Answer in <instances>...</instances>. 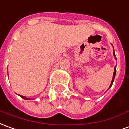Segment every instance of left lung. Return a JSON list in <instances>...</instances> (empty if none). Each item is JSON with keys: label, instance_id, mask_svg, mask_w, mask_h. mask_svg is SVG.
Segmentation results:
<instances>
[{"label": "left lung", "instance_id": "1", "mask_svg": "<svg viewBox=\"0 0 129 129\" xmlns=\"http://www.w3.org/2000/svg\"><path fill=\"white\" fill-rule=\"evenodd\" d=\"M113 55L115 56V58L117 60V58H116V56H115V51H113ZM115 75H116V66L114 68V73H113V77H112V82H111V84H110V85L109 86L108 89L110 88H111L112 85V83H113V82H114V80H115Z\"/></svg>", "mask_w": 129, "mask_h": 129}]
</instances>
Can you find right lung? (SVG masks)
<instances>
[{
	"instance_id": "obj_1",
	"label": "right lung",
	"mask_w": 129,
	"mask_h": 129,
	"mask_svg": "<svg viewBox=\"0 0 129 129\" xmlns=\"http://www.w3.org/2000/svg\"><path fill=\"white\" fill-rule=\"evenodd\" d=\"M19 96H20V97H21V98H22V99H26V100H30V99H30V98H27V97H26V96H21V95H19Z\"/></svg>"
}]
</instances>
